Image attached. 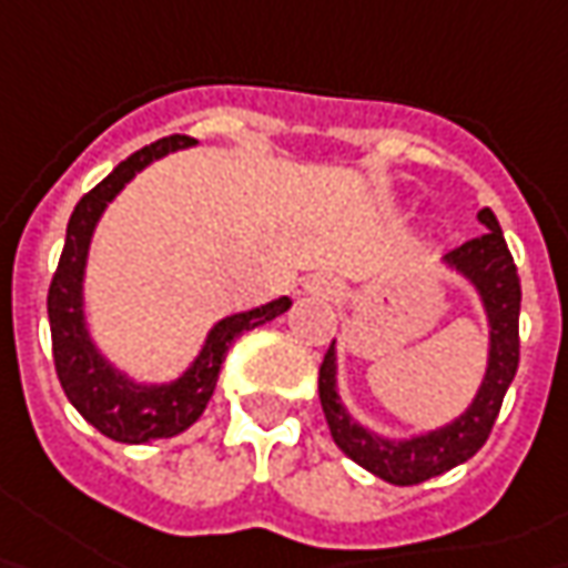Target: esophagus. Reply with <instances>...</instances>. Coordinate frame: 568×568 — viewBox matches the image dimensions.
<instances>
[{"label":"esophagus","mask_w":568,"mask_h":568,"mask_svg":"<svg viewBox=\"0 0 568 568\" xmlns=\"http://www.w3.org/2000/svg\"><path fill=\"white\" fill-rule=\"evenodd\" d=\"M304 292L307 295H317V298H339L343 295V283L333 280V276H314V280H307Z\"/></svg>","instance_id":"1"}]
</instances>
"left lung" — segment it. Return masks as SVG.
<instances>
[{
  "instance_id": "8db88e82",
  "label": "left lung",
  "mask_w": 568,
  "mask_h": 568,
  "mask_svg": "<svg viewBox=\"0 0 568 568\" xmlns=\"http://www.w3.org/2000/svg\"><path fill=\"white\" fill-rule=\"evenodd\" d=\"M478 239L465 242L443 257V264L456 270L468 283L478 288L487 326H490V352H487V371L480 381L478 396L462 412L459 418L443 424L437 430H427L408 440H389L377 437L374 430L362 427L345 412L336 389V343L329 345L321 364V405L329 434L336 446L352 462H358L371 475L412 487L427 478H437L443 471L468 462L490 437V427L499 415L503 396L516 377L518 367V307H521V285H518L516 264L506 247L503 229L497 216L484 206L478 213Z\"/></svg>"
}]
</instances>
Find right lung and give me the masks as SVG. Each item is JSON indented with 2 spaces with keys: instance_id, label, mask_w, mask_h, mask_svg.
Wrapping results in <instances>:
<instances>
[{
  "instance_id": "1",
  "label": "right lung",
  "mask_w": 568,
  "mask_h": 568,
  "mask_svg": "<svg viewBox=\"0 0 568 568\" xmlns=\"http://www.w3.org/2000/svg\"><path fill=\"white\" fill-rule=\"evenodd\" d=\"M191 144L194 141L187 134H172L150 148H141L112 169L93 191H88L71 213L65 247L50 283L47 307H50L52 362H55L59 383L71 405L84 415V420L115 443L163 440V437H175L187 430L204 415L206 402L216 389V377H220L229 345L247 329L273 321L292 307V298L283 295L276 302L239 311L213 323L201 355L172 383H134L119 367H112L97 343L90 339L88 321H84V270H88L93 229L100 223L109 201L141 169H148L153 160L166 156L172 150L191 148Z\"/></svg>"
}]
</instances>
